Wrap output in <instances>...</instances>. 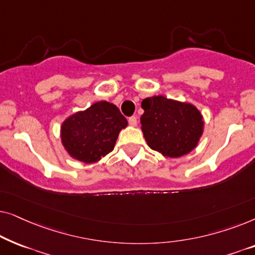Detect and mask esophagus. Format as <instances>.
Instances as JSON below:
<instances>
[{
    "mask_svg": "<svg viewBox=\"0 0 255 255\" xmlns=\"http://www.w3.org/2000/svg\"><path fill=\"white\" fill-rule=\"evenodd\" d=\"M128 124H130L131 127H135V125H137V117L132 116L128 118Z\"/></svg>",
    "mask_w": 255,
    "mask_h": 255,
    "instance_id": "esophagus-1",
    "label": "esophagus"
}]
</instances>
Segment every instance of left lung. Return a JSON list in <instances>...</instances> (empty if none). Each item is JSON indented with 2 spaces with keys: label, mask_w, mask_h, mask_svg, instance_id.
Instances as JSON below:
<instances>
[{
  "label": "left lung",
  "mask_w": 255,
  "mask_h": 255,
  "mask_svg": "<svg viewBox=\"0 0 255 255\" xmlns=\"http://www.w3.org/2000/svg\"><path fill=\"white\" fill-rule=\"evenodd\" d=\"M141 108V131L153 151L180 158L198 145L204 121L194 104L158 95L142 100Z\"/></svg>",
  "instance_id": "8db88e82"
}]
</instances>
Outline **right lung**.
Instances as JSON below:
<instances>
[{"label":"right lung","instance_id":"right-lung-1","mask_svg":"<svg viewBox=\"0 0 255 255\" xmlns=\"http://www.w3.org/2000/svg\"><path fill=\"white\" fill-rule=\"evenodd\" d=\"M128 121L115 104L100 101L62 122L61 144L78 161L95 163L113 151L120 132Z\"/></svg>","mask_w":255,"mask_h":255}]
</instances>
